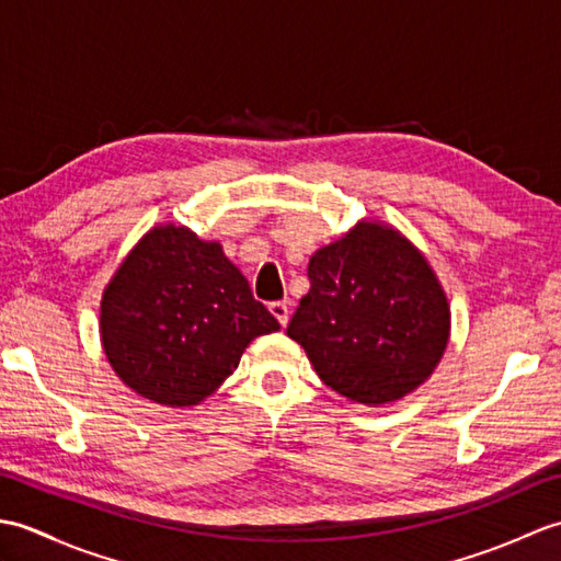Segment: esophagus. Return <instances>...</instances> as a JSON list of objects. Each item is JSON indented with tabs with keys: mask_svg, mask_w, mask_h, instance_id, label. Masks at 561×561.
I'll return each instance as SVG.
<instances>
[{
	"mask_svg": "<svg viewBox=\"0 0 561 561\" xmlns=\"http://www.w3.org/2000/svg\"><path fill=\"white\" fill-rule=\"evenodd\" d=\"M270 313L279 320L282 328L287 325V320H289V306L287 304H284V301H272L270 304Z\"/></svg>",
	"mask_w": 561,
	"mask_h": 561,
	"instance_id": "34e87169",
	"label": "esophagus"
}]
</instances>
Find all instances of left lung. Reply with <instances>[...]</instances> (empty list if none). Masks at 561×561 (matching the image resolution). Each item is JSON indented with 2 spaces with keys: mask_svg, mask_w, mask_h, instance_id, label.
<instances>
[{
  "mask_svg": "<svg viewBox=\"0 0 561 561\" xmlns=\"http://www.w3.org/2000/svg\"><path fill=\"white\" fill-rule=\"evenodd\" d=\"M311 289L287 335L340 396L386 404L432 376L446 350V294L424 255L378 224H359L308 262Z\"/></svg>",
  "mask_w": 561,
  "mask_h": 561,
  "instance_id": "8db88e82",
  "label": "left lung"
}]
</instances>
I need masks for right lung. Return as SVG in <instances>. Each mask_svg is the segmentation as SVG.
I'll list each match as a JSON object with an SVG mask.
<instances>
[{
  "mask_svg": "<svg viewBox=\"0 0 561 561\" xmlns=\"http://www.w3.org/2000/svg\"><path fill=\"white\" fill-rule=\"evenodd\" d=\"M274 330L277 318L221 245L171 224L141 238L101 301V340L115 374L171 408L211 396L250 340Z\"/></svg>",
  "mask_w": 561,
  "mask_h": 561,
  "instance_id": "right-lung-1",
  "label": "right lung"
}]
</instances>
